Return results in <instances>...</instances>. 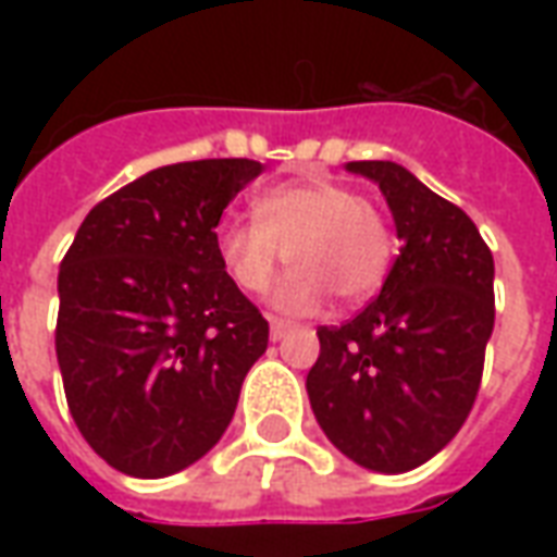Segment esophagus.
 Here are the masks:
<instances>
[{
	"label": "esophagus",
	"mask_w": 557,
	"mask_h": 557,
	"mask_svg": "<svg viewBox=\"0 0 557 557\" xmlns=\"http://www.w3.org/2000/svg\"><path fill=\"white\" fill-rule=\"evenodd\" d=\"M289 334H292V325L280 322V319H271V339H274V343L283 337H289Z\"/></svg>",
	"instance_id": "esophagus-1"
}]
</instances>
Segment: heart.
Masks as SVG:
<instances>
[{
	"mask_svg": "<svg viewBox=\"0 0 557 557\" xmlns=\"http://www.w3.org/2000/svg\"><path fill=\"white\" fill-rule=\"evenodd\" d=\"M256 220H223L214 247L235 286L262 295L283 262L295 268L274 292V310L307 315L331 298L358 304L382 289L394 262V232L355 187L307 178L268 187Z\"/></svg>",
	"mask_w": 557,
	"mask_h": 557,
	"instance_id": "obj_1",
	"label": "heart"
}]
</instances>
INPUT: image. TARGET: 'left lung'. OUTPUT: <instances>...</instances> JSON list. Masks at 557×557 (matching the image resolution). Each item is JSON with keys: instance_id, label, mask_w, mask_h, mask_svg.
<instances>
[{"instance_id": "obj_1", "label": "left lung", "mask_w": 557, "mask_h": 557, "mask_svg": "<svg viewBox=\"0 0 557 557\" xmlns=\"http://www.w3.org/2000/svg\"><path fill=\"white\" fill-rule=\"evenodd\" d=\"M385 196L399 256L379 298L319 327L307 397L327 442L382 474L423 466L466 423L495 325V262L462 208L394 160H351Z\"/></svg>"}]
</instances>
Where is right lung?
I'll use <instances>...</instances> for the list:
<instances>
[{
    "label": "right lung",
    "instance_id": "obj_1",
    "mask_svg": "<svg viewBox=\"0 0 557 557\" xmlns=\"http://www.w3.org/2000/svg\"><path fill=\"white\" fill-rule=\"evenodd\" d=\"M247 158L146 172L91 208L59 268L55 358L71 418L115 471L170 478L230 426L268 322L220 262Z\"/></svg>",
    "mask_w": 557,
    "mask_h": 557
}]
</instances>
